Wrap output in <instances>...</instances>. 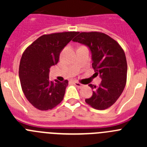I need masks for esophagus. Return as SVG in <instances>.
Returning a JSON list of instances; mask_svg holds the SVG:
<instances>
[{
  "label": "esophagus",
  "mask_w": 147,
  "mask_h": 147,
  "mask_svg": "<svg viewBox=\"0 0 147 147\" xmlns=\"http://www.w3.org/2000/svg\"><path fill=\"white\" fill-rule=\"evenodd\" d=\"M74 85L79 88H82L83 87H84V85H83L82 84H81V83H80V82H74Z\"/></svg>",
  "instance_id": "34e87169"
}]
</instances>
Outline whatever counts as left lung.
I'll list each match as a JSON object with an SVG mask.
<instances>
[{
    "label": "left lung",
    "mask_w": 147,
    "mask_h": 147,
    "mask_svg": "<svg viewBox=\"0 0 147 147\" xmlns=\"http://www.w3.org/2000/svg\"><path fill=\"white\" fill-rule=\"evenodd\" d=\"M73 41L86 45L91 52L94 76L102 82L96 87L90 84L94 90L85 102L93 108L105 110L111 107L124 89L127 82V64L124 50L115 40L104 33L79 32Z\"/></svg>",
    "instance_id": "obj_1"
}]
</instances>
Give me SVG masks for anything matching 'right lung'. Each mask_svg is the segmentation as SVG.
Returning <instances> with one entry per match:
<instances>
[{"label":"right lung","mask_w":147,"mask_h":147,"mask_svg":"<svg viewBox=\"0 0 147 147\" xmlns=\"http://www.w3.org/2000/svg\"><path fill=\"white\" fill-rule=\"evenodd\" d=\"M78 32H68L42 35L30 45L22 55L19 77L28 102L40 110H48L64 98L67 80H49V68L57 64L62 49Z\"/></svg>","instance_id":"obj_1"}]
</instances>
